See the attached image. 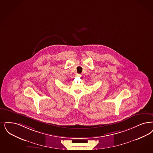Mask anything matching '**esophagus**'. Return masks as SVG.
Segmentation results:
<instances>
[{"mask_svg": "<svg viewBox=\"0 0 153 153\" xmlns=\"http://www.w3.org/2000/svg\"><path fill=\"white\" fill-rule=\"evenodd\" d=\"M76 76L78 77H81L82 76H81V74H76Z\"/></svg>", "mask_w": 153, "mask_h": 153, "instance_id": "esophagus-1", "label": "esophagus"}]
</instances>
